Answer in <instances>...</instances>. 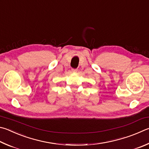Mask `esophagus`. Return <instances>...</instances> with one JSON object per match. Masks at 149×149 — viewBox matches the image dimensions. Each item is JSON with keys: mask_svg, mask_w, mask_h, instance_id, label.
Segmentation results:
<instances>
[{"mask_svg": "<svg viewBox=\"0 0 149 149\" xmlns=\"http://www.w3.org/2000/svg\"><path fill=\"white\" fill-rule=\"evenodd\" d=\"M72 72L75 73V72H77V69H72Z\"/></svg>", "mask_w": 149, "mask_h": 149, "instance_id": "esophagus-1", "label": "esophagus"}]
</instances>
